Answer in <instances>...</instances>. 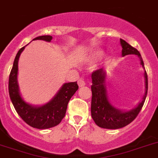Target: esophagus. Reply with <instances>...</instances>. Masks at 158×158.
<instances>
[{"mask_svg":"<svg viewBox=\"0 0 158 158\" xmlns=\"http://www.w3.org/2000/svg\"><path fill=\"white\" fill-rule=\"evenodd\" d=\"M78 84H79V87H83L86 85V82H85L83 79H79V81H78Z\"/></svg>","mask_w":158,"mask_h":158,"instance_id":"obj_1","label":"esophagus"}]
</instances>
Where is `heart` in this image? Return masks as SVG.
Wrapping results in <instances>:
<instances>
[{
    "label": "heart",
    "mask_w": 158,
    "mask_h": 158,
    "mask_svg": "<svg viewBox=\"0 0 158 158\" xmlns=\"http://www.w3.org/2000/svg\"><path fill=\"white\" fill-rule=\"evenodd\" d=\"M103 52L102 50H96L94 52H93L91 56H92L93 59H98L100 57H102L103 56Z\"/></svg>",
    "instance_id": "b5f03b06"
}]
</instances>
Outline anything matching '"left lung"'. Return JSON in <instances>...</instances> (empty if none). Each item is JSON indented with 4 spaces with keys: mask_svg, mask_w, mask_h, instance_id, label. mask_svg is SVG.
<instances>
[{
    "mask_svg": "<svg viewBox=\"0 0 158 158\" xmlns=\"http://www.w3.org/2000/svg\"><path fill=\"white\" fill-rule=\"evenodd\" d=\"M120 44L122 45V56L127 55H137L141 61V65L145 69L144 62L141 54L136 48H133L123 40L120 39ZM145 77V94L142 97V101L138 103L136 107L124 111L114 106L107 96V91L106 87V71L103 68L94 71L91 75L92 79V98H91V116L93 120L97 126L104 129L123 128L136 118L140 110L145 102L147 95L148 90V78L146 71L144 73Z\"/></svg>",
    "mask_w": 158,
    "mask_h": 158,
    "instance_id": "obj_1",
    "label": "left lung"
}]
</instances>
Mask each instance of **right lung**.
I'll use <instances>...</instances> for the list:
<instances>
[{
  "mask_svg": "<svg viewBox=\"0 0 158 158\" xmlns=\"http://www.w3.org/2000/svg\"><path fill=\"white\" fill-rule=\"evenodd\" d=\"M41 40L51 42L52 36L40 35L32 40ZM27 46V45H26ZM19 50L13 62L9 79V92L16 111L30 127L36 129H48L60 124L65 116L69 100L79 88L77 82L66 83L48 102L42 106H34L26 102L22 98L17 82L18 61L24 48Z\"/></svg>",
  "mask_w": 158,
  "mask_h": 158,
  "instance_id": "1",
  "label": "right lung"
}]
</instances>
